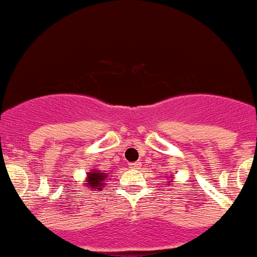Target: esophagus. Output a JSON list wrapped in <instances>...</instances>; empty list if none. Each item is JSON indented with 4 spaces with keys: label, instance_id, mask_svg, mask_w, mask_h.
<instances>
[{
    "label": "esophagus",
    "instance_id": "esophagus-1",
    "mask_svg": "<svg viewBox=\"0 0 257 257\" xmlns=\"http://www.w3.org/2000/svg\"><path fill=\"white\" fill-rule=\"evenodd\" d=\"M141 166H142L141 162H135V163L131 164V167H134V168H141Z\"/></svg>",
    "mask_w": 257,
    "mask_h": 257
}]
</instances>
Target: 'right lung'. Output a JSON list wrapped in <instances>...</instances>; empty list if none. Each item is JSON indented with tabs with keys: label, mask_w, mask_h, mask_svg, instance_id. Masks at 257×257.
<instances>
[{
	"label": "right lung",
	"mask_w": 257,
	"mask_h": 257,
	"mask_svg": "<svg viewBox=\"0 0 257 257\" xmlns=\"http://www.w3.org/2000/svg\"><path fill=\"white\" fill-rule=\"evenodd\" d=\"M106 178H107V172H100L98 170L90 171L87 174V183H86V186L90 187L94 191H100L103 188V182Z\"/></svg>",
	"instance_id": "right-lung-1"
}]
</instances>
